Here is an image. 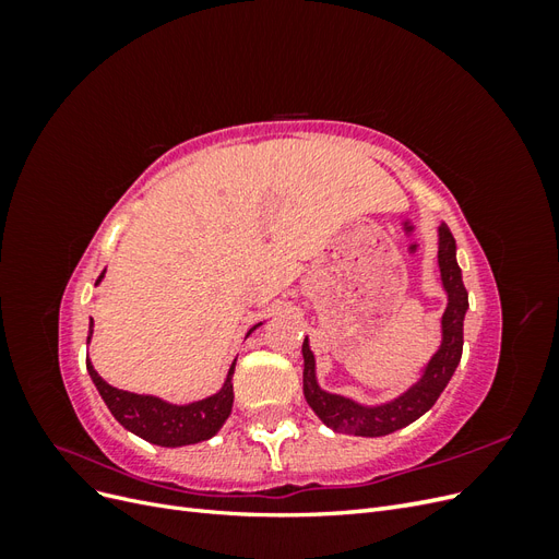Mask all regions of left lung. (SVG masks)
I'll use <instances>...</instances> for the list:
<instances>
[{"instance_id": "8db88e82", "label": "left lung", "mask_w": 559, "mask_h": 559, "mask_svg": "<svg viewBox=\"0 0 559 559\" xmlns=\"http://www.w3.org/2000/svg\"><path fill=\"white\" fill-rule=\"evenodd\" d=\"M438 270L448 298L441 317V345L431 359L419 368L417 380L384 403H361L343 394L326 392L317 380V361L310 341L302 343V394L314 415L337 433L378 438L413 425L443 394L456 366L462 361L464 317L468 294L462 282V267L456 263V245L445 224L438 226Z\"/></svg>"}]
</instances>
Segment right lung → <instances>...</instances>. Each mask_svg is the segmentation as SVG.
Instances as JSON below:
<instances>
[{"label":"right lung","mask_w":559,"mask_h":559,"mask_svg":"<svg viewBox=\"0 0 559 559\" xmlns=\"http://www.w3.org/2000/svg\"><path fill=\"white\" fill-rule=\"evenodd\" d=\"M107 270H103V275L97 277L95 284L105 280ZM263 324V321H261ZM261 324L251 326V331H257ZM247 333V335H249ZM93 337V319H91V329H88V343ZM235 361L233 359L228 376L218 389L216 394L191 401V403H170L160 396H151V394H134V392H123V389H116L109 382L97 376V370L93 368L91 359H86L88 376L93 384L97 386L99 396L107 403L109 413L116 417V421L121 427H126L130 433L144 438V441L163 445V448H181V445H193L200 441H207L218 429L224 427V421L228 419L233 411V373H235Z\"/></svg>","instance_id":"obj_1"}]
</instances>
